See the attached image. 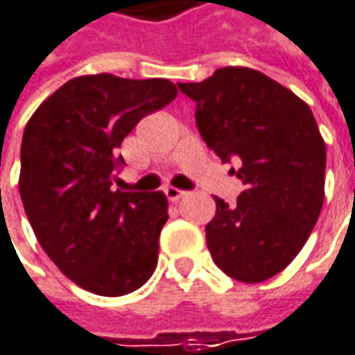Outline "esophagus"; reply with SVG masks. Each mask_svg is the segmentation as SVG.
Returning <instances> with one entry per match:
<instances>
[{
	"label": "esophagus",
	"instance_id": "obj_1",
	"mask_svg": "<svg viewBox=\"0 0 355 355\" xmlns=\"http://www.w3.org/2000/svg\"><path fill=\"white\" fill-rule=\"evenodd\" d=\"M164 195H166V198L171 202H178L180 198L187 197V191H180V189H175V187H166L164 189Z\"/></svg>",
	"mask_w": 355,
	"mask_h": 355
}]
</instances>
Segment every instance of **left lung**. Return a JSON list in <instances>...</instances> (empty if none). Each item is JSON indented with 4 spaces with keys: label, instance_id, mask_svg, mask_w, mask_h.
I'll list each match as a JSON object with an SVG mask.
<instances>
[{
    "label": "left lung",
    "instance_id": "1",
    "mask_svg": "<svg viewBox=\"0 0 355 355\" xmlns=\"http://www.w3.org/2000/svg\"><path fill=\"white\" fill-rule=\"evenodd\" d=\"M195 106L207 146L245 191L205 227L211 257L223 273L259 283L283 271L302 251L322 213L325 144L309 106L265 73L220 68L202 82L177 84Z\"/></svg>",
    "mask_w": 355,
    "mask_h": 355
}]
</instances>
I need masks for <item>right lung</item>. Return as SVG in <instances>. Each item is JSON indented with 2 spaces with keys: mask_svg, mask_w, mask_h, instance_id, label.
I'll list each match as a JSON object with an SVG mask.
<instances>
[{
  "mask_svg": "<svg viewBox=\"0 0 355 355\" xmlns=\"http://www.w3.org/2000/svg\"><path fill=\"white\" fill-rule=\"evenodd\" d=\"M175 98L166 78L80 76L55 90L24 130L26 215L48 257L86 291L126 295L157 269L166 197L124 193L114 180L124 166V136Z\"/></svg>",
  "mask_w": 355,
  "mask_h": 355,
  "instance_id": "right-lung-1",
  "label": "right lung"
}]
</instances>
